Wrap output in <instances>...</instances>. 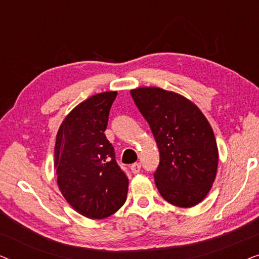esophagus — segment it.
<instances>
[{
  "mask_svg": "<svg viewBox=\"0 0 259 259\" xmlns=\"http://www.w3.org/2000/svg\"><path fill=\"white\" fill-rule=\"evenodd\" d=\"M140 168H141V165L139 164V162H136V164H133L132 166H131V171H132V173H139L140 172Z\"/></svg>",
  "mask_w": 259,
  "mask_h": 259,
  "instance_id": "obj_1",
  "label": "esophagus"
}]
</instances>
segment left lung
I'll return each mask as SVG.
<instances>
[{
	"label": "left lung",
	"mask_w": 259,
	"mask_h": 259,
	"mask_svg": "<svg viewBox=\"0 0 259 259\" xmlns=\"http://www.w3.org/2000/svg\"><path fill=\"white\" fill-rule=\"evenodd\" d=\"M131 95L160 152L154 182L161 197L179 207L199 204L218 167V147L207 119L192 101L175 92L141 87Z\"/></svg>",
	"instance_id": "left-lung-1"
}]
</instances>
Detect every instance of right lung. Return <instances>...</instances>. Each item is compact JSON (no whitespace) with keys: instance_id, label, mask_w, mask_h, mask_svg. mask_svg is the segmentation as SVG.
Masks as SVG:
<instances>
[{"instance_id":"1","label":"right lung","mask_w":259,"mask_h":259,"mask_svg":"<svg viewBox=\"0 0 259 259\" xmlns=\"http://www.w3.org/2000/svg\"><path fill=\"white\" fill-rule=\"evenodd\" d=\"M116 92H104L76 106L56 134L54 166L62 196L77 213L102 219L126 201L128 179L105 136Z\"/></svg>"}]
</instances>
